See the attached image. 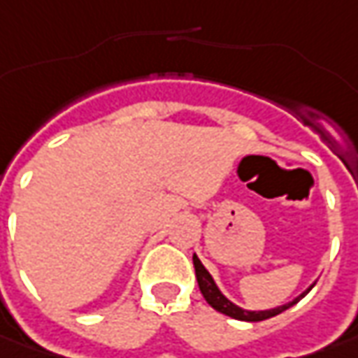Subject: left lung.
<instances>
[{
	"instance_id": "8db88e82",
	"label": "left lung",
	"mask_w": 358,
	"mask_h": 358,
	"mask_svg": "<svg viewBox=\"0 0 358 358\" xmlns=\"http://www.w3.org/2000/svg\"><path fill=\"white\" fill-rule=\"evenodd\" d=\"M192 262H194L198 288H200L202 296L206 299V303H208L214 310L222 313V315H226V317H232V319H236V320H246V322H257V320L271 319V317H276V315L285 313L287 308H290L292 304L299 303L304 294H306L310 288L315 287V282H313V285L306 288L304 292H301L296 299H292V301L287 304H280V306H274V308H266V310H248V308H242V306H238V304L232 303L228 296H224V292L218 288V285H216V282H214V278H212V274L206 271V266L200 262V258L196 257V255L192 257Z\"/></svg>"
}]
</instances>
